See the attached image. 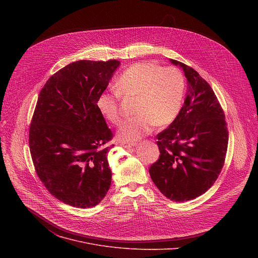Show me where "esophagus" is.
Listing matches in <instances>:
<instances>
[{
	"label": "esophagus",
	"mask_w": 258,
	"mask_h": 258,
	"mask_svg": "<svg viewBox=\"0 0 258 258\" xmlns=\"http://www.w3.org/2000/svg\"><path fill=\"white\" fill-rule=\"evenodd\" d=\"M121 145H122L123 147L125 148H132L134 147V146L136 145V143H132V142H125V141H123V142H121Z\"/></svg>",
	"instance_id": "obj_1"
}]
</instances>
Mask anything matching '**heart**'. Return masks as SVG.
<instances>
[{"label":"heart","instance_id":"b5f03b06","mask_svg":"<svg viewBox=\"0 0 258 258\" xmlns=\"http://www.w3.org/2000/svg\"><path fill=\"white\" fill-rule=\"evenodd\" d=\"M185 80L177 68H164L154 62L132 64L119 75L115 92L99 94L96 106L100 114L114 125L121 120L120 95L138 97L136 116L120 126L118 137L136 141L151 132L154 125L165 127L178 116L184 99Z\"/></svg>","mask_w":258,"mask_h":258}]
</instances>
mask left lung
<instances>
[{
    "label": "left lung",
    "instance_id": "obj_1",
    "mask_svg": "<svg viewBox=\"0 0 258 258\" xmlns=\"http://www.w3.org/2000/svg\"><path fill=\"white\" fill-rule=\"evenodd\" d=\"M180 66L188 89L184 106L169 128L157 135L159 159L149 173L160 191L183 203L205 194L224 165L228 130L224 112L211 85L192 68Z\"/></svg>",
    "mask_w": 258,
    "mask_h": 258
}]
</instances>
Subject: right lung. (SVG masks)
<instances>
[{
  "label": "right lung",
  "mask_w": 258,
  "mask_h": 258,
  "mask_svg": "<svg viewBox=\"0 0 258 258\" xmlns=\"http://www.w3.org/2000/svg\"><path fill=\"white\" fill-rule=\"evenodd\" d=\"M120 61L78 60L51 75L39 92L29 145L37 176L60 202L92 208L111 184L110 129L97 109Z\"/></svg>",
  "instance_id": "right-lung-1"
}]
</instances>
